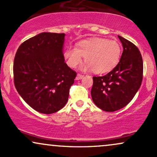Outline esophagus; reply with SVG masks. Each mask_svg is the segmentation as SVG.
I'll return each instance as SVG.
<instances>
[{
	"mask_svg": "<svg viewBox=\"0 0 157 157\" xmlns=\"http://www.w3.org/2000/svg\"><path fill=\"white\" fill-rule=\"evenodd\" d=\"M83 77H84V75H80V74H77V77H76V80H81V79H82Z\"/></svg>",
	"mask_w": 157,
	"mask_h": 157,
	"instance_id": "1",
	"label": "esophagus"
}]
</instances>
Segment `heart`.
Wrapping results in <instances>:
<instances>
[{
    "label": "heart",
    "instance_id": "obj_1",
    "mask_svg": "<svg viewBox=\"0 0 157 157\" xmlns=\"http://www.w3.org/2000/svg\"><path fill=\"white\" fill-rule=\"evenodd\" d=\"M63 56L71 68H75L82 62L83 70H93L96 74L109 72L116 67L121 56V46L117 40L102 37H92L77 44L76 48L68 46Z\"/></svg>",
    "mask_w": 157,
    "mask_h": 157
}]
</instances>
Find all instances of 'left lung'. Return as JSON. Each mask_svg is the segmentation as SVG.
<instances>
[{"mask_svg":"<svg viewBox=\"0 0 157 157\" xmlns=\"http://www.w3.org/2000/svg\"><path fill=\"white\" fill-rule=\"evenodd\" d=\"M118 37L123 46L120 62L107 75L93 77L91 91L95 105L109 112L121 109L131 101L143 77V61L139 48L121 36Z\"/></svg>","mask_w":157,"mask_h":157,"instance_id":"obj_1","label":"left lung"}]
</instances>
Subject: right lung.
I'll use <instances>...</instances> for the list:
<instances>
[{"instance_id": "right-lung-1", "label": "right lung", "mask_w": 157, "mask_h": 157, "mask_svg": "<svg viewBox=\"0 0 157 157\" xmlns=\"http://www.w3.org/2000/svg\"><path fill=\"white\" fill-rule=\"evenodd\" d=\"M64 37V33H40L21 44L15 54V89L40 113L49 114L63 108L77 76L65 63Z\"/></svg>"}]
</instances>
